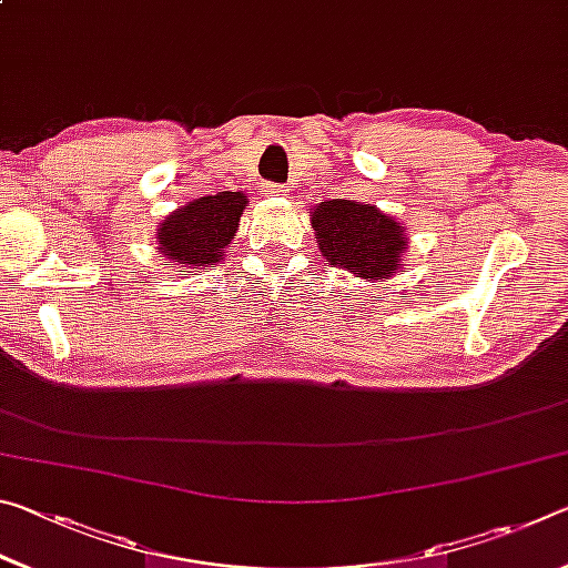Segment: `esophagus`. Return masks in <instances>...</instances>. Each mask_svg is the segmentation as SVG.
Masks as SVG:
<instances>
[{
    "label": "esophagus",
    "mask_w": 568,
    "mask_h": 568,
    "mask_svg": "<svg viewBox=\"0 0 568 568\" xmlns=\"http://www.w3.org/2000/svg\"><path fill=\"white\" fill-rule=\"evenodd\" d=\"M261 192L265 197H275V195H283V185H277V182H263L261 185Z\"/></svg>",
    "instance_id": "obj_1"
}]
</instances>
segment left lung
Returning a JSON list of instances; mask_svg holds the SVG:
<instances>
[{
    "instance_id": "left-lung-1",
    "label": "left lung",
    "mask_w": 568,
    "mask_h": 568,
    "mask_svg": "<svg viewBox=\"0 0 568 568\" xmlns=\"http://www.w3.org/2000/svg\"><path fill=\"white\" fill-rule=\"evenodd\" d=\"M313 230L325 261L363 281L390 277L406 247L400 223L355 200L321 203L313 213Z\"/></svg>"
}]
</instances>
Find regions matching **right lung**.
I'll return each instance as SVG.
<instances>
[{"label":"right lung","instance_id":"add662e5","mask_svg":"<svg viewBox=\"0 0 568 568\" xmlns=\"http://www.w3.org/2000/svg\"><path fill=\"white\" fill-rule=\"evenodd\" d=\"M245 205L243 192H217L192 200L160 225L158 250L180 267H213L223 261V250L233 240Z\"/></svg>","mask_w":568,"mask_h":568}]
</instances>
